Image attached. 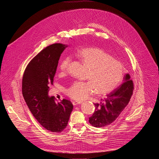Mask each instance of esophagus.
<instances>
[{
  "mask_svg": "<svg viewBox=\"0 0 159 159\" xmlns=\"http://www.w3.org/2000/svg\"><path fill=\"white\" fill-rule=\"evenodd\" d=\"M81 103H82V101H72V104H73L74 106L77 105V104H81Z\"/></svg>",
  "mask_w": 159,
  "mask_h": 159,
  "instance_id": "34e87169",
  "label": "esophagus"
}]
</instances>
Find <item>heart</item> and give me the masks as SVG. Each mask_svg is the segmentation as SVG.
Here are the masks:
<instances>
[{
	"label": "heart",
	"mask_w": 159,
	"mask_h": 159,
	"mask_svg": "<svg viewBox=\"0 0 159 159\" xmlns=\"http://www.w3.org/2000/svg\"><path fill=\"white\" fill-rule=\"evenodd\" d=\"M78 56L88 68L87 81H75L68 87L66 93L75 100H82L95 91L98 95L112 92L121 82L125 75L121 62L113 58L109 53L98 48L80 50ZM70 63V58H63L59 65L61 74H65Z\"/></svg>",
	"instance_id": "b5f03b06"
}]
</instances>
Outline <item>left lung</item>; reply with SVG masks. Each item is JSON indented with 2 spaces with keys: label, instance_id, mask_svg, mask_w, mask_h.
I'll return each instance as SVG.
<instances>
[{
  "label": "left lung",
  "instance_id": "left-lung-1",
  "mask_svg": "<svg viewBox=\"0 0 159 159\" xmlns=\"http://www.w3.org/2000/svg\"><path fill=\"white\" fill-rule=\"evenodd\" d=\"M124 82L109 93L99 103L94 104L95 111L89 118V123L94 127H104L115 121L128 104L134 89L130 75H125Z\"/></svg>",
  "mask_w": 159,
  "mask_h": 159
}]
</instances>
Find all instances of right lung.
<instances>
[{
	"label": "right lung",
	"mask_w": 159,
	"mask_h": 159,
	"mask_svg": "<svg viewBox=\"0 0 159 159\" xmlns=\"http://www.w3.org/2000/svg\"><path fill=\"white\" fill-rule=\"evenodd\" d=\"M66 47L55 43L43 49L30 61L22 77V93L30 111L41 126L54 133L66 127L73 109L70 101L57 103L54 97L48 95L58 60Z\"/></svg>",
	"instance_id": "1"
}]
</instances>
